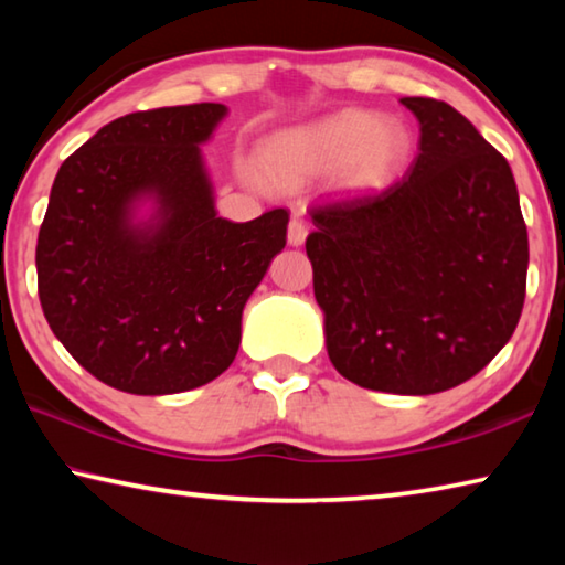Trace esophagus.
Wrapping results in <instances>:
<instances>
[{
    "label": "esophagus",
    "mask_w": 565,
    "mask_h": 565,
    "mask_svg": "<svg viewBox=\"0 0 565 565\" xmlns=\"http://www.w3.org/2000/svg\"><path fill=\"white\" fill-rule=\"evenodd\" d=\"M306 234H309V226H306L303 218L294 216L289 224V244L291 246H301L306 242Z\"/></svg>",
    "instance_id": "1"
}]
</instances>
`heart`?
Listing matches in <instances>:
<instances>
[{"label": "heart", "mask_w": 565, "mask_h": 565, "mask_svg": "<svg viewBox=\"0 0 565 565\" xmlns=\"http://www.w3.org/2000/svg\"><path fill=\"white\" fill-rule=\"evenodd\" d=\"M411 154V137L396 119L347 109L309 129L284 134L266 149V169L284 184H296L339 167L351 191H376L394 181Z\"/></svg>", "instance_id": "1"}]
</instances>
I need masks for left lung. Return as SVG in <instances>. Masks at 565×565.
Returning a JSON list of instances; mask_svg holds the SVG:
<instances>
[{
  "instance_id": "obj_1",
  "label": "left lung",
  "mask_w": 565,
  "mask_h": 565,
  "mask_svg": "<svg viewBox=\"0 0 565 565\" xmlns=\"http://www.w3.org/2000/svg\"><path fill=\"white\" fill-rule=\"evenodd\" d=\"M418 154L381 191L309 209L306 256L343 379L426 396L476 376L519 327L529 232L509 161L463 114L404 97Z\"/></svg>"
}]
</instances>
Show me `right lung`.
Wrapping results in <instances>:
<instances>
[{"label": "right lung", "instance_id": "1", "mask_svg": "<svg viewBox=\"0 0 565 565\" xmlns=\"http://www.w3.org/2000/svg\"><path fill=\"white\" fill-rule=\"evenodd\" d=\"M224 104L134 111L102 127L56 171L36 238V289L54 337L111 388L191 391L232 366L242 311L286 246L289 212L216 216L199 147ZM160 199L137 230L130 202Z\"/></svg>", "mask_w": 565, "mask_h": 565}]
</instances>
